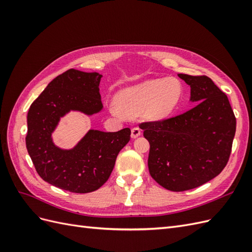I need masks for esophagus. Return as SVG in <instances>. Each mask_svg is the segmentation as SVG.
Returning <instances> with one entry per match:
<instances>
[{
	"mask_svg": "<svg viewBox=\"0 0 252 252\" xmlns=\"http://www.w3.org/2000/svg\"><path fill=\"white\" fill-rule=\"evenodd\" d=\"M141 133H142V130H141V128H139V127H133L131 129V138H133V139L138 138V136L141 135Z\"/></svg>",
	"mask_w": 252,
	"mask_h": 252,
	"instance_id": "obj_1",
	"label": "esophagus"
}]
</instances>
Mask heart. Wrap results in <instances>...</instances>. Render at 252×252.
Returning a JSON list of instances; mask_svg holds the SVG:
<instances>
[{
	"label": "heart",
	"mask_w": 252,
	"mask_h": 252,
	"mask_svg": "<svg viewBox=\"0 0 252 252\" xmlns=\"http://www.w3.org/2000/svg\"><path fill=\"white\" fill-rule=\"evenodd\" d=\"M183 85L175 78H161L145 81L138 85L121 90L116 95L111 111L122 112L133 118L140 113L148 121L163 120L178 107L183 96Z\"/></svg>",
	"instance_id": "1"
}]
</instances>
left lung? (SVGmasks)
Segmentation results:
<instances>
[{
	"mask_svg": "<svg viewBox=\"0 0 252 252\" xmlns=\"http://www.w3.org/2000/svg\"><path fill=\"white\" fill-rule=\"evenodd\" d=\"M179 77L190 86V101L199 103L177 117L140 124L150 144L149 173L170 191L196 188L222 172L236 127L229 100L210 78Z\"/></svg>",
	"mask_w": 252,
	"mask_h": 252,
	"instance_id": "8db88e82",
	"label": "left lung"
}]
</instances>
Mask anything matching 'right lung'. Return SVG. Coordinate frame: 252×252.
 I'll return each instance as SVG.
<instances>
[{"label":"right lung","instance_id":"obj_1","mask_svg":"<svg viewBox=\"0 0 252 252\" xmlns=\"http://www.w3.org/2000/svg\"><path fill=\"white\" fill-rule=\"evenodd\" d=\"M102 74L69 69L53 79L32 104L27 114L26 147L40 177L49 184L75 193L100 188L110 177L121 149L130 140V129L117 132L90 130L72 149L52 142L60 119L70 110L88 116L103 108Z\"/></svg>","mask_w":252,"mask_h":252}]
</instances>
